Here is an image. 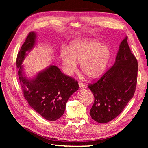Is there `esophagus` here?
Wrapping results in <instances>:
<instances>
[{
    "label": "esophagus",
    "instance_id": "esophagus-1",
    "mask_svg": "<svg viewBox=\"0 0 148 148\" xmlns=\"http://www.w3.org/2000/svg\"><path fill=\"white\" fill-rule=\"evenodd\" d=\"M78 84H79V88H84L85 86V84L82 83V82H79Z\"/></svg>",
    "mask_w": 148,
    "mask_h": 148
}]
</instances>
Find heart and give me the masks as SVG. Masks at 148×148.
Listing matches in <instances>:
<instances>
[{
    "label": "heart",
    "instance_id": "obj_1",
    "mask_svg": "<svg viewBox=\"0 0 148 148\" xmlns=\"http://www.w3.org/2000/svg\"><path fill=\"white\" fill-rule=\"evenodd\" d=\"M110 57V49L98 40L78 39L71 42L68 51L60 52L66 73L72 75L77 69V62H82L83 72L91 79L101 77L105 72Z\"/></svg>",
    "mask_w": 148,
    "mask_h": 148
}]
</instances>
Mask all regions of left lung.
Listing matches in <instances>:
<instances>
[{
  "label": "left lung",
  "instance_id": "obj_1",
  "mask_svg": "<svg viewBox=\"0 0 148 148\" xmlns=\"http://www.w3.org/2000/svg\"><path fill=\"white\" fill-rule=\"evenodd\" d=\"M127 39L125 37L121 42L114 65L88 86L95 97L90 115L98 123H106L117 117L135 94L138 62Z\"/></svg>",
  "mask_w": 148,
  "mask_h": 148
}]
</instances>
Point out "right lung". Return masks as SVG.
Masks as SVG:
<instances>
[{"label": "right lung", "mask_w": 148, "mask_h": 148, "mask_svg": "<svg viewBox=\"0 0 148 148\" xmlns=\"http://www.w3.org/2000/svg\"><path fill=\"white\" fill-rule=\"evenodd\" d=\"M36 34L30 32L18 53L16 65L23 96L29 105L45 119L55 121L60 118L65 110L67 101L78 89L74 78L62 73L55 65L40 72L37 77L28 79L23 76L21 65L26 52L34 46Z\"/></svg>", "instance_id": "obj_1"}]
</instances>
